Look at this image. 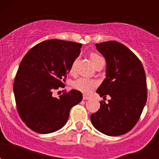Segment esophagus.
Segmentation results:
<instances>
[{"instance_id":"esophagus-1","label":"esophagus","mask_w":159,"mask_h":159,"mask_svg":"<svg viewBox=\"0 0 159 159\" xmlns=\"http://www.w3.org/2000/svg\"><path fill=\"white\" fill-rule=\"evenodd\" d=\"M92 99V97L89 96V95H83V99H84V100H88V99Z\"/></svg>"}]
</instances>
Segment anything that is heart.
<instances>
[{"label":"heart","instance_id":"obj_1","mask_svg":"<svg viewBox=\"0 0 159 159\" xmlns=\"http://www.w3.org/2000/svg\"><path fill=\"white\" fill-rule=\"evenodd\" d=\"M100 58H102V57L98 54H96V53H91V55H90V59L92 60L93 65H95V63L97 62V60H99ZM71 69H73V66H71ZM73 86L75 89L79 90V91H80L84 93H89L92 89H94L96 87V82L93 80L80 78L74 82Z\"/></svg>","mask_w":159,"mask_h":159}]
</instances>
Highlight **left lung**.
<instances>
[{
    "label": "left lung",
    "mask_w": 159,
    "mask_h": 159,
    "mask_svg": "<svg viewBox=\"0 0 159 159\" xmlns=\"http://www.w3.org/2000/svg\"><path fill=\"white\" fill-rule=\"evenodd\" d=\"M106 60V78L96 92L111 99L100 102V108L91 116L94 127L108 136H118L135 126L147 102V79L139 59L117 41L96 43Z\"/></svg>",
    "instance_id": "1"
}]
</instances>
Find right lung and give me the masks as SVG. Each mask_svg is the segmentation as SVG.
Segmentation results:
<instances>
[{
	"label": "right lung",
	"mask_w": 159,
	"mask_h": 159,
	"mask_svg": "<svg viewBox=\"0 0 159 159\" xmlns=\"http://www.w3.org/2000/svg\"><path fill=\"white\" fill-rule=\"evenodd\" d=\"M81 46L75 42L45 40L22 59L13 92L20 117L33 131L49 134L62 128L71 108L82 100V93L74 89L59 98L52 95L54 90L63 88Z\"/></svg>",
	"instance_id": "obj_1"
}]
</instances>
